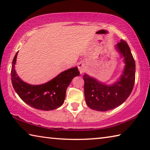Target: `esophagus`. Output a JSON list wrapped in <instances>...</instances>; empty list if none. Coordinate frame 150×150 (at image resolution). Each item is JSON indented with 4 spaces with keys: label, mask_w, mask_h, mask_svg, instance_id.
Returning <instances> with one entry per match:
<instances>
[{
    "label": "esophagus",
    "mask_w": 150,
    "mask_h": 150,
    "mask_svg": "<svg viewBox=\"0 0 150 150\" xmlns=\"http://www.w3.org/2000/svg\"><path fill=\"white\" fill-rule=\"evenodd\" d=\"M77 67H78V69H79V70L81 73H83L85 71L86 65L84 63H83V62L79 63Z\"/></svg>",
    "instance_id": "34e87169"
}]
</instances>
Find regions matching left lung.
Wrapping results in <instances>:
<instances>
[{
  "label": "left lung",
  "instance_id": "8db88e82",
  "mask_svg": "<svg viewBox=\"0 0 150 150\" xmlns=\"http://www.w3.org/2000/svg\"><path fill=\"white\" fill-rule=\"evenodd\" d=\"M125 60V68L120 81L110 86L103 84L87 75L85 81V101L88 107L97 111H106L122 105L132 91L135 83L136 65L130 47L124 40L116 45Z\"/></svg>",
  "mask_w": 150,
  "mask_h": 150
}]
</instances>
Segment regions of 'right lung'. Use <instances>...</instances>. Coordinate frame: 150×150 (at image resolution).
Returning <instances> with one entry per match:
<instances>
[{"mask_svg":"<svg viewBox=\"0 0 150 150\" xmlns=\"http://www.w3.org/2000/svg\"><path fill=\"white\" fill-rule=\"evenodd\" d=\"M17 54L18 52L12 61L11 80L13 88L20 98L30 106L39 110H54L62 106L71 81L80 74L78 68L75 67L65 71L45 84L32 85L22 81L16 75L14 65Z\"/></svg>","mask_w":150,"mask_h":150,"instance_id":"add662e5","label":"right lung"}]
</instances>
